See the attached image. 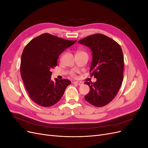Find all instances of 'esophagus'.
Segmentation results:
<instances>
[{
    "label": "esophagus",
    "instance_id": "esophagus-1",
    "mask_svg": "<svg viewBox=\"0 0 148 148\" xmlns=\"http://www.w3.org/2000/svg\"><path fill=\"white\" fill-rule=\"evenodd\" d=\"M73 83L74 84H77L79 85V86H81V85H82L83 84V83L82 82H74Z\"/></svg>",
    "mask_w": 148,
    "mask_h": 148
}]
</instances>
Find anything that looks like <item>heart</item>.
<instances>
[{"label": "heart", "mask_w": 148, "mask_h": 148, "mask_svg": "<svg viewBox=\"0 0 148 148\" xmlns=\"http://www.w3.org/2000/svg\"><path fill=\"white\" fill-rule=\"evenodd\" d=\"M71 75H72V76H74L75 75H74V73H71Z\"/></svg>", "instance_id": "b5f03b06"}]
</instances>
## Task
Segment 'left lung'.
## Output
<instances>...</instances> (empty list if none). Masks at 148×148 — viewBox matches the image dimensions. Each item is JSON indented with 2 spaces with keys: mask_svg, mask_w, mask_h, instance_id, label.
Here are the masks:
<instances>
[{
  "mask_svg": "<svg viewBox=\"0 0 148 148\" xmlns=\"http://www.w3.org/2000/svg\"><path fill=\"white\" fill-rule=\"evenodd\" d=\"M78 43L92 51L89 72L97 79L94 83L84 82L90 88L84 98L93 106L103 107L114 99L123 82L124 62L122 48L114 40L102 34L88 36Z\"/></svg>",
  "mask_w": 148,
  "mask_h": 148,
  "instance_id": "left-lung-1",
  "label": "left lung"
}]
</instances>
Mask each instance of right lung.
Wrapping results in <instances>:
<instances>
[{
  "instance_id": "1",
  "label": "right lung",
  "mask_w": 148,
  "mask_h": 148,
  "mask_svg": "<svg viewBox=\"0 0 148 148\" xmlns=\"http://www.w3.org/2000/svg\"><path fill=\"white\" fill-rule=\"evenodd\" d=\"M75 41H69L49 33L33 39L22 53L20 71L25 88L36 104L50 107L59 102L66 87L69 79H51V70L57 66L59 56Z\"/></svg>"
}]
</instances>
